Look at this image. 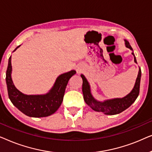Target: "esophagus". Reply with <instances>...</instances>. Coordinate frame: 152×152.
<instances>
[{"instance_id": "1", "label": "esophagus", "mask_w": 152, "mask_h": 152, "mask_svg": "<svg viewBox=\"0 0 152 152\" xmlns=\"http://www.w3.org/2000/svg\"><path fill=\"white\" fill-rule=\"evenodd\" d=\"M76 71H77V72L78 74H80V73H81V72H82V69L80 67H77V68H76Z\"/></svg>"}]
</instances>
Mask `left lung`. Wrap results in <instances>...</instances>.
Returning <instances> with one entry per match:
<instances>
[{"instance_id":"obj_1","label":"left lung","mask_w":152,"mask_h":152,"mask_svg":"<svg viewBox=\"0 0 152 152\" xmlns=\"http://www.w3.org/2000/svg\"><path fill=\"white\" fill-rule=\"evenodd\" d=\"M125 46L129 48L132 51V54L134 55V62L137 64L136 57L133 51V49L127 40L124 39ZM83 84H82V92L84 95V99L87 104L93 110L97 112H102L105 115H116L128 109L133 103L136 101L139 95L140 91V84L141 77V70L139 67L138 74L137 76L136 82L132 91L122 98H114L110 99H106L104 101H98L93 96L91 91V86L87 79L85 77L84 75H81Z\"/></svg>"}]
</instances>
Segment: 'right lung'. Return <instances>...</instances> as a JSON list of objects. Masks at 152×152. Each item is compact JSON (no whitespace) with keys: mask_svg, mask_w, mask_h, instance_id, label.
Segmentation results:
<instances>
[{"mask_svg":"<svg viewBox=\"0 0 152 152\" xmlns=\"http://www.w3.org/2000/svg\"><path fill=\"white\" fill-rule=\"evenodd\" d=\"M18 45L14 51L16 50ZM12 57L8 61L6 71V84L8 96L12 103L25 115L32 118L47 117L57 111L61 106L68 81L76 73L74 70L58 76L50 90L45 94L26 95L18 91L14 86L12 78Z\"/></svg>","mask_w":152,"mask_h":152,"instance_id":"right-lung-1","label":"right lung"}]
</instances>
